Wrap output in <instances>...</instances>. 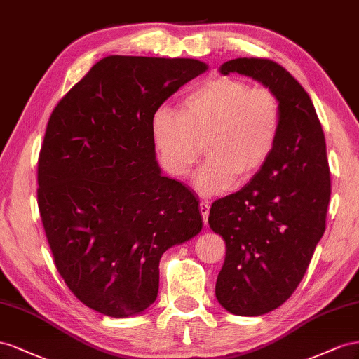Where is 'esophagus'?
Wrapping results in <instances>:
<instances>
[{
    "instance_id": "1",
    "label": "esophagus",
    "mask_w": 359,
    "mask_h": 359,
    "mask_svg": "<svg viewBox=\"0 0 359 359\" xmlns=\"http://www.w3.org/2000/svg\"><path fill=\"white\" fill-rule=\"evenodd\" d=\"M209 209H210L209 201H200V212H201V217H203V219H204V224H208Z\"/></svg>"
}]
</instances>
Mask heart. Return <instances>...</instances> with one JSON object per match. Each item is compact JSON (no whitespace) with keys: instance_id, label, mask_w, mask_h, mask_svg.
Returning a JSON list of instances; mask_svg holds the SVG:
<instances>
[{"instance_id":"obj_1","label":"heart","mask_w":359,"mask_h":359,"mask_svg":"<svg viewBox=\"0 0 359 359\" xmlns=\"http://www.w3.org/2000/svg\"><path fill=\"white\" fill-rule=\"evenodd\" d=\"M281 104L272 90L219 75L201 81L183 96L180 112L168 107L151 116V138L162 168L188 177L203 155L196 187L203 196L247 182L271 159L281 130Z\"/></svg>"}]
</instances>
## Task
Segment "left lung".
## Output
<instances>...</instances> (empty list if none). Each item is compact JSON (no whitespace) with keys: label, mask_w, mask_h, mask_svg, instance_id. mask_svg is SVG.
I'll return each instance as SVG.
<instances>
[{"label":"left lung","mask_w":359,"mask_h":359,"mask_svg":"<svg viewBox=\"0 0 359 359\" xmlns=\"http://www.w3.org/2000/svg\"><path fill=\"white\" fill-rule=\"evenodd\" d=\"M219 72L259 81L281 104L271 159L209 213L210 229L227 247L215 285L218 302L231 314L262 316L290 298L325 233L331 197L325 135L309 93L278 63L236 58Z\"/></svg>","instance_id":"1"}]
</instances>
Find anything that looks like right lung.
Wrapping results in <instances>:
<instances>
[{"label": "right lung", "instance_id": "obj_1", "mask_svg": "<svg viewBox=\"0 0 359 359\" xmlns=\"http://www.w3.org/2000/svg\"><path fill=\"white\" fill-rule=\"evenodd\" d=\"M206 70L194 58L109 55L49 117L39 210L57 271L91 310L129 317L149 309L162 254L203 229L197 197L162 176L150 123Z\"/></svg>", "mask_w": 359, "mask_h": 359}]
</instances>
